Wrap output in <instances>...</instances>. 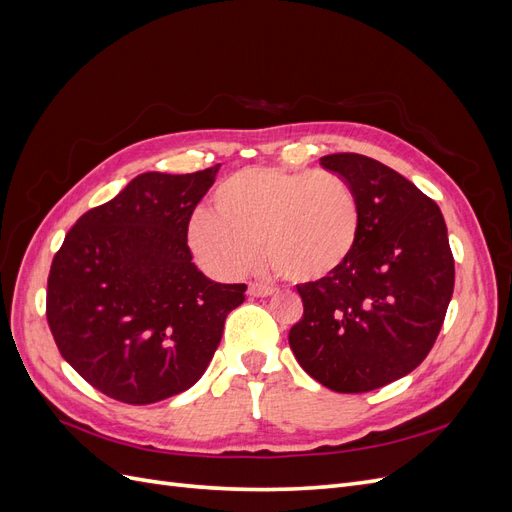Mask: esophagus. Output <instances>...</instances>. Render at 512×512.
Wrapping results in <instances>:
<instances>
[{
    "label": "esophagus",
    "instance_id": "obj_1",
    "mask_svg": "<svg viewBox=\"0 0 512 512\" xmlns=\"http://www.w3.org/2000/svg\"><path fill=\"white\" fill-rule=\"evenodd\" d=\"M247 294H250V297H271V294H275V290L265 284H250L247 286Z\"/></svg>",
    "mask_w": 512,
    "mask_h": 512
}]
</instances>
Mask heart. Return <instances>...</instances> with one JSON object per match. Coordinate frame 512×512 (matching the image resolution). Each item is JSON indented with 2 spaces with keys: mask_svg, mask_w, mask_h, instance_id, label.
Here are the masks:
<instances>
[{
  "mask_svg": "<svg viewBox=\"0 0 512 512\" xmlns=\"http://www.w3.org/2000/svg\"><path fill=\"white\" fill-rule=\"evenodd\" d=\"M361 232V207L352 185L331 170L252 166L224 179L213 209L188 222L196 260L230 280L262 256L284 280L312 284L342 269Z\"/></svg>",
  "mask_w": 512,
  "mask_h": 512,
  "instance_id": "heart-1",
  "label": "heart"
}]
</instances>
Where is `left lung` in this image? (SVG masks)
<instances>
[{"label": "left lung", "instance_id": "obj_1", "mask_svg": "<svg viewBox=\"0 0 512 512\" xmlns=\"http://www.w3.org/2000/svg\"><path fill=\"white\" fill-rule=\"evenodd\" d=\"M361 207L346 265L297 286L303 318L288 335L309 376L337 393H367L423 363L453 297L455 260L440 207L412 181L361 153L320 158Z\"/></svg>", "mask_w": 512, "mask_h": 512}]
</instances>
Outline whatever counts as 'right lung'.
<instances>
[{"mask_svg":"<svg viewBox=\"0 0 512 512\" xmlns=\"http://www.w3.org/2000/svg\"><path fill=\"white\" fill-rule=\"evenodd\" d=\"M220 164L143 173L81 215L53 258L46 320L61 356L123 404L179 395L205 374L245 284L198 271L188 222Z\"/></svg>","mask_w":512,"mask_h":512,"instance_id":"add662e5","label":"right lung"}]
</instances>
